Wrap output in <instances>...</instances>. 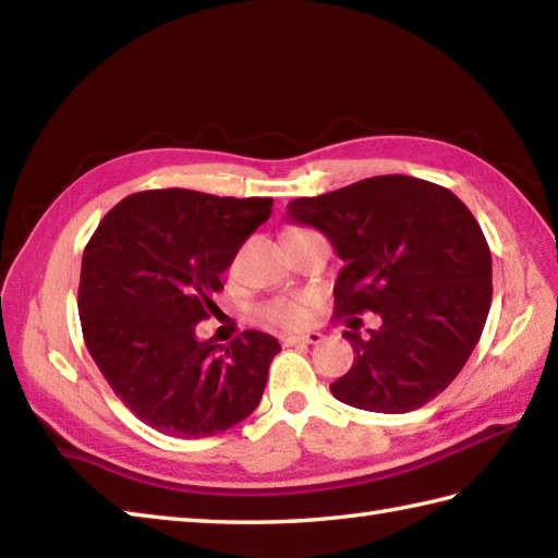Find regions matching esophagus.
<instances>
[{
	"instance_id": "obj_1",
	"label": "esophagus",
	"mask_w": 558,
	"mask_h": 558,
	"mask_svg": "<svg viewBox=\"0 0 558 558\" xmlns=\"http://www.w3.org/2000/svg\"><path fill=\"white\" fill-rule=\"evenodd\" d=\"M322 333L319 331H310V333H300V336H286L282 338V345H300V343H322Z\"/></svg>"
}]
</instances>
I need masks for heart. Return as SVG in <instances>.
I'll use <instances>...</instances> for the list:
<instances>
[{
    "label": "heart",
    "mask_w": 558,
    "mask_h": 558,
    "mask_svg": "<svg viewBox=\"0 0 558 558\" xmlns=\"http://www.w3.org/2000/svg\"><path fill=\"white\" fill-rule=\"evenodd\" d=\"M266 316L272 324L294 329V326H302L304 322H307L310 312H307V304H304L302 300H290V302L270 304V307L266 310Z\"/></svg>",
    "instance_id": "b5f03b06"
}]
</instances>
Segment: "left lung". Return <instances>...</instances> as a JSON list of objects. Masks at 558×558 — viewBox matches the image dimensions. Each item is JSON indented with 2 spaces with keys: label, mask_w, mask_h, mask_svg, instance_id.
I'll use <instances>...</instances> for the list:
<instances>
[{
  "label": "left lung",
  "mask_w": 558,
  "mask_h": 558,
  "mask_svg": "<svg viewBox=\"0 0 558 558\" xmlns=\"http://www.w3.org/2000/svg\"><path fill=\"white\" fill-rule=\"evenodd\" d=\"M288 220L319 229L345 264L336 316H381L365 338L360 319L348 322L353 367L331 395L407 413L447 389L482 338L494 294L490 251L469 207L438 183L391 173L292 201Z\"/></svg>",
  "instance_id": "obj_1"
}]
</instances>
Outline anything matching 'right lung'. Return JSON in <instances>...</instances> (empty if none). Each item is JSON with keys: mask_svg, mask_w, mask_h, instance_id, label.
Wrapping results in <instances>:
<instances>
[{"mask_svg": "<svg viewBox=\"0 0 558 558\" xmlns=\"http://www.w3.org/2000/svg\"><path fill=\"white\" fill-rule=\"evenodd\" d=\"M270 198L163 189L133 193L84 248L80 319L94 363L120 401L171 438H210L254 413L270 360L264 331L225 351L195 336L236 251L270 217Z\"/></svg>", "mask_w": 558, "mask_h": 558, "instance_id": "right-lung-1", "label": "right lung"}]
</instances>
